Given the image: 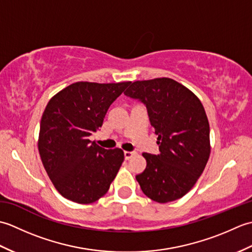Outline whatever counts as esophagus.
<instances>
[{"label": "esophagus", "mask_w": 252, "mask_h": 252, "mask_svg": "<svg viewBox=\"0 0 252 252\" xmlns=\"http://www.w3.org/2000/svg\"><path fill=\"white\" fill-rule=\"evenodd\" d=\"M136 155V152L135 151H131V152H125V158L126 160H129L131 157L135 156Z\"/></svg>", "instance_id": "obj_1"}]
</instances>
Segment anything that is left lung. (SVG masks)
I'll list each match as a JSON object with an SVG mask.
<instances>
[{"label": "left lung", "instance_id": "obj_1", "mask_svg": "<svg viewBox=\"0 0 252 252\" xmlns=\"http://www.w3.org/2000/svg\"><path fill=\"white\" fill-rule=\"evenodd\" d=\"M125 94L146 106L158 135L159 154L144 153L146 169L136 181L148 198L160 203L187 194L210 156V127L200 100L169 78L131 83Z\"/></svg>", "mask_w": 252, "mask_h": 252}]
</instances>
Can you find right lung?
I'll list each match as a JSON object with an SVG mask.
<instances>
[{"label":"right lung","instance_id":"right-lung-1","mask_svg":"<svg viewBox=\"0 0 252 252\" xmlns=\"http://www.w3.org/2000/svg\"><path fill=\"white\" fill-rule=\"evenodd\" d=\"M131 82H76L46 105L40 123L39 153L58 192L92 203L109 189L125 160L120 148L105 149L90 136L99 130L110 105Z\"/></svg>","mask_w":252,"mask_h":252}]
</instances>
